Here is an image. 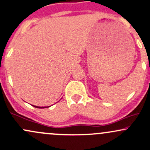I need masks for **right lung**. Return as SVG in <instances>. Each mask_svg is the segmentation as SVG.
<instances>
[{
	"label": "right lung",
	"instance_id": "1",
	"mask_svg": "<svg viewBox=\"0 0 150 150\" xmlns=\"http://www.w3.org/2000/svg\"><path fill=\"white\" fill-rule=\"evenodd\" d=\"M34 107L36 108H46V107H40V106H33Z\"/></svg>",
	"mask_w": 150,
	"mask_h": 150
}]
</instances>
